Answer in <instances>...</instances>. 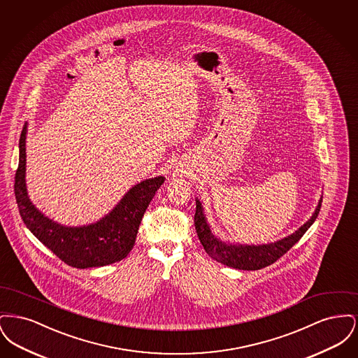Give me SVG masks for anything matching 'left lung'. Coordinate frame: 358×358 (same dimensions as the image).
Instances as JSON below:
<instances>
[{"label": "left lung", "mask_w": 358, "mask_h": 358, "mask_svg": "<svg viewBox=\"0 0 358 358\" xmlns=\"http://www.w3.org/2000/svg\"><path fill=\"white\" fill-rule=\"evenodd\" d=\"M321 204H322V199L320 200V204L317 206L311 219L306 224H303L295 234L271 244L235 245V244H227L222 240H219L209 229V225L205 220L203 206L199 200H196L194 227H196L197 236L200 238V243L203 244L206 254L212 259L232 268L254 271V270H260L273 264L280 256L285 255L295 243H298L305 235L307 229L311 227V224L315 222L321 209Z\"/></svg>", "instance_id": "obj_1"}]
</instances>
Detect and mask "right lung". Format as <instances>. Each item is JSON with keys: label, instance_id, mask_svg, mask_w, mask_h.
Masks as SVG:
<instances>
[{"label": "right lung", "instance_id": "add662e5", "mask_svg": "<svg viewBox=\"0 0 358 358\" xmlns=\"http://www.w3.org/2000/svg\"><path fill=\"white\" fill-rule=\"evenodd\" d=\"M25 134L20 136V159L15 176V194L22 222L60 260L76 268L102 267L129 255L136 243L139 224L164 177H155L131 187L106 217L85 227H63L41 215L29 201L25 187Z\"/></svg>", "mask_w": 358, "mask_h": 358}]
</instances>
